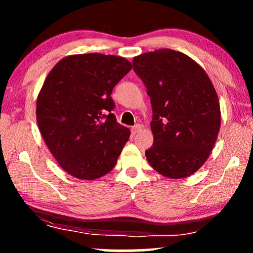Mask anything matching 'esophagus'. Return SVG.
Segmentation results:
<instances>
[{
  "instance_id": "esophagus-1",
  "label": "esophagus",
  "mask_w": 253,
  "mask_h": 253,
  "mask_svg": "<svg viewBox=\"0 0 253 253\" xmlns=\"http://www.w3.org/2000/svg\"><path fill=\"white\" fill-rule=\"evenodd\" d=\"M140 130H141V124H136V126H133L132 127H131V132H132L133 134H137Z\"/></svg>"
}]
</instances>
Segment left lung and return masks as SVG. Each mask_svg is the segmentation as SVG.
<instances>
[{
	"label": "left lung",
	"mask_w": 253,
	"mask_h": 253,
	"mask_svg": "<svg viewBox=\"0 0 253 253\" xmlns=\"http://www.w3.org/2000/svg\"><path fill=\"white\" fill-rule=\"evenodd\" d=\"M133 71L151 98L154 143L145 151L161 175H192L210 157L220 130V105L209 76L192 58L171 49L144 53Z\"/></svg>",
	"instance_id": "1"
}]
</instances>
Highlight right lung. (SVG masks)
Returning a JSON list of instances; mask_svg holds the SVG:
<instances>
[{
    "instance_id": "1",
    "label": "right lung",
    "mask_w": 253,
    "mask_h": 253,
    "mask_svg": "<svg viewBox=\"0 0 253 253\" xmlns=\"http://www.w3.org/2000/svg\"><path fill=\"white\" fill-rule=\"evenodd\" d=\"M131 70L115 55L64 57L47 76L37 101L44 143L58 165L81 179H95L116 165L130 130L112 113V92Z\"/></svg>"
}]
</instances>
